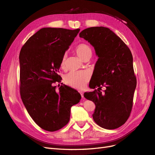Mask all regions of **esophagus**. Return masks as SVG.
<instances>
[{
  "label": "esophagus",
  "instance_id": "1",
  "mask_svg": "<svg viewBox=\"0 0 155 155\" xmlns=\"http://www.w3.org/2000/svg\"><path fill=\"white\" fill-rule=\"evenodd\" d=\"M80 94H81V97L83 98V97H83V93L82 92H80Z\"/></svg>",
  "mask_w": 155,
  "mask_h": 155
}]
</instances>
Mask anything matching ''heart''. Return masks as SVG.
<instances>
[{
  "label": "heart",
  "instance_id": "1",
  "mask_svg": "<svg viewBox=\"0 0 155 155\" xmlns=\"http://www.w3.org/2000/svg\"><path fill=\"white\" fill-rule=\"evenodd\" d=\"M76 54L83 60L91 57L92 49L90 45L86 43L79 44L75 48ZM66 66V56L63 55L60 63L61 68L64 69ZM90 79V74L85 70L78 72H70L64 76V82L68 85L76 89H82Z\"/></svg>",
  "mask_w": 155,
  "mask_h": 155
}]
</instances>
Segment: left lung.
Masks as SVG:
<instances>
[{
  "mask_svg": "<svg viewBox=\"0 0 155 155\" xmlns=\"http://www.w3.org/2000/svg\"><path fill=\"white\" fill-rule=\"evenodd\" d=\"M79 37L94 48L98 57L89 83V87H98L97 91L84 93V97L96 105L92 118L102 128H118L130 116L137 87L132 54L124 42L106 27L88 28L79 33ZM102 86L106 88L104 93L99 91Z\"/></svg>",
  "mask_w": 155,
  "mask_h": 155,
  "instance_id": "obj_1",
  "label": "left lung"
}]
</instances>
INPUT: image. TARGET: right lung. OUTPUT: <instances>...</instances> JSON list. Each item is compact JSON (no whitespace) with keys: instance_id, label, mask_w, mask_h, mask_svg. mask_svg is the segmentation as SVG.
I'll use <instances>...</instances> for the list:
<instances>
[{"instance_id":"1","label":"right lung","mask_w":155,"mask_h":155,"mask_svg":"<svg viewBox=\"0 0 155 155\" xmlns=\"http://www.w3.org/2000/svg\"><path fill=\"white\" fill-rule=\"evenodd\" d=\"M80 29L43 28L23 45L19 55L20 92L23 104L35 122L45 130H58L70 120V109L81 96L67 85H54L61 60Z\"/></svg>"}]
</instances>
